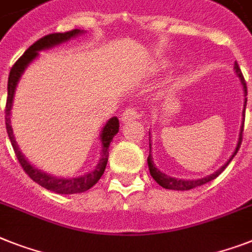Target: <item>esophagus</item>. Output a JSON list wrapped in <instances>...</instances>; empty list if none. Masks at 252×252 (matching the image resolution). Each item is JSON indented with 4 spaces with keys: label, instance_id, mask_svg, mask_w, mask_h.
<instances>
[{
    "label": "esophagus",
    "instance_id": "34e87169",
    "mask_svg": "<svg viewBox=\"0 0 252 252\" xmlns=\"http://www.w3.org/2000/svg\"><path fill=\"white\" fill-rule=\"evenodd\" d=\"M138 116H141V115L138 114V110H137L136 107H128V108H126L124 111H123L122 120L126 123V122H128V120H132V119H134V118H138Z\"/></svg>",
    "mask_w": 252,
    "mask_h": 252
}]
</instances>
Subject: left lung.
Masks as SVG:
<instances>
[{
	"mask_svg": "<svg viewBox=\"0 0 252 252\" xmlns=\"http://www.w3.org/2000/svg\"><path fill=\"white\" fill-rule=\"evenodd\" d=\"M234 69H236V73L237 76L241 79V83H242V87H243V92H245V108H243V123H242V126H241V133H239V140H238V144H237L236 150L233 153V155L230 157L228 161H226L225 164L222 165L221 168L216 171L215 173L212 175L207 176V177H203V179H199V180H177L175 177H169V176L164 175V173H161L158 168H155V164L154 161H153V157H151V141L149 138V146H150V154H149V158H147V164H149V169H150V175L153 176V179L157 181L160 186H163L164 189H173V190H190V189H194V188H197V186L200 185H204V184L210 183L212 180H215L218 177L220 173L224 171V169L228 167V164L232 161V159L236 157V154L238 153L239 147H241V144H242V136H243V126H245V110H246V105H247V87H246V81H245V77H243L242 72H241V68H239L238 63H234Z\"/></svg>",
	"mask_w": 252,
	"mask_h": 252,
	"instance_id": "1",
	"label": "left lung"
}]
</instances>
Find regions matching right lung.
Here are the masks:
<instances>
[{
  "label": "right lung",
  "instance_id": "1",
  "mask_svg": "<svg viewBox=\"0 0 252 252\" xmlns=\"http://www.w3.org/2000/svg\"><path fill=\"white\" fill-rule=\"evenodd\" d=\"M81 33L80 30H72L68 32H63V33H50L46 34L44 37H41L37 40L33 45H31L30 48L27 49L22 57H20L14 66L11 67L9 73V80H7V99H6V107H5V123H6V130L9 134L10 142L13 145L14 153L16 155V159L19 161V164L22 165V168L24 169V172L30 176L31 179L33 180L34 183H37L42 188L48 190H52L54 193L58 194H75V193H83L89 190L93 185L98 183V180L101 179V176L103 175L108 160V146L111 144L112 138L115 136L118 130H119V120L118 118H111L108 120L107 124L105 126L103 130L101 133V141H102V158L95 167L94 171H92L88 175H84L81 177H75V179H57L54 176L46 175L45 172H41L37 168H34L33 165H31L28 161L26 160L20 150L18 149V145L15 142V138L13 136V129L10 126V110L13 106V98L14 93H15L16 84L19 81L22 73L24 72L26 67L33 61L38 55L40 50L44 49H49L54 46V45H59L64 42V41L69 40L71 37H75L77 34Z\"/></svg>",
  "mask_w": 252,
  "mask_h": 252
}]
</instances>
